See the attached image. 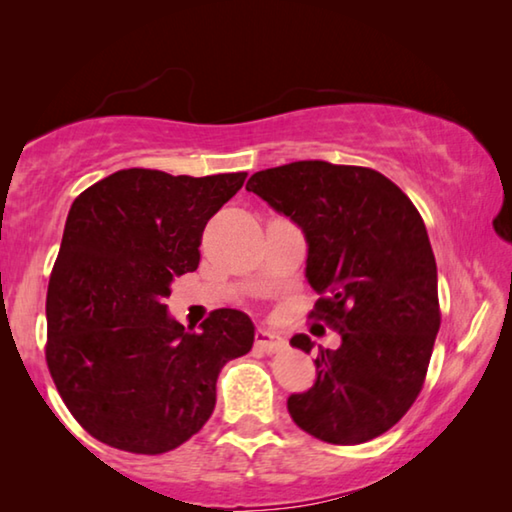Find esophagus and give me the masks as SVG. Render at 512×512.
Here are the masks:
<instances>
[{
    "instance_id": "obj_1",
    "label": "esophagus",
    "mask_w": 512,
    "mask_h": 512,
    "mask_svg": "<svg viewBox=\"0 0 512 512\" xmlns=\"http://www.w3.org/2000/svg\"><path fill=\"white\" fill-rule=\"evenodd\" d=\"M282 336L280 334H275V332H271V329H257V334H255V345L259 350H264V352H275V350H280L282 348Z\"/></svg>"
}]
</instances>
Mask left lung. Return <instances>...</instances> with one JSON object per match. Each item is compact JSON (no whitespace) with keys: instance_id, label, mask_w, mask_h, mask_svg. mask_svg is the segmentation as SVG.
<instances>
[{"instance_id":"8db88e82","label":"left lung","mask_w":512,"mask_h":512,"mask_svg":"<svg viewBox=\"0 0 512 512\" xmlns=\"http://www.w3.org/2000/svg\"><path fill=\"white\" fill-rule=\"evenodd\" d=\"M248 192L298 225L307 241L314 316L339 329L318 345L316 381L287 409L309 436L359 445L411 409L440 327L438 271L420 212L375 169L298 160L250 176ZM307 354V334L291 339Z\"/></svg>"}]
</instances>
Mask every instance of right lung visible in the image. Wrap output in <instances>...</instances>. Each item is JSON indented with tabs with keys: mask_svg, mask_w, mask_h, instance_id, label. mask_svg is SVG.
<instances>
[{
	"mask_svg": "<svg viewBox=\"0 0 512 512\" xmlns=\"http://www.w3.org/2000/svg\"><path fill=\"white\" fill-rule=\"evenodd\" d=\"M246 173L121 169L69 207L47 289V366L67 409L101 443L164 454L203 429L216 379L255 325L216 309L198 332L169 316L173 277L201 262L205 223Z\"/></svg>",
	"mask_w": 512,
	"mask_h": 512,
	"instance_id": "obj_1",
	"label": "right lung"
}]
</instances>
